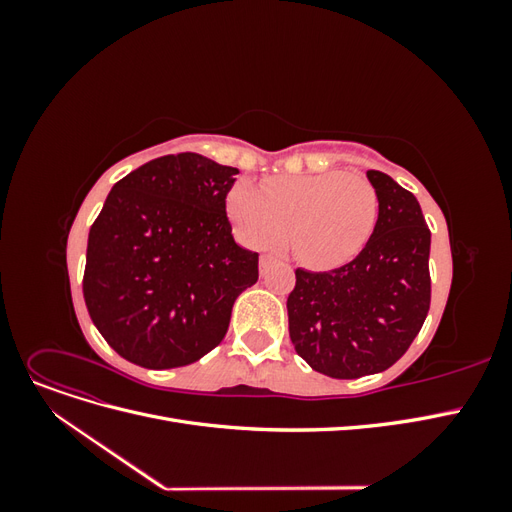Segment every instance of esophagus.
Wrapping results in <instances>:
<instances>
[{
	"mask_svg": "<svg viewBox=\"0 0 512 512\" xmlns=\"http://www.w3.org/2000/svg\"><path fill=\"white\" fill-rule=\"evenodd\" d=\"M275 262V256H271V254H265V256H260V273L265 275L267 271H269V267L273 265Z\"/></svg>",
	"mask_w": 512,
	"mask_h": 512,
	"instance_id": "esophagus-1",
	"label": "esophagus"
}]
</instances>
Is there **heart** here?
<instances>
[{
    "label": "heart",
    "instance_id": "1",
    "mask_svg": "<svg viewBox=\"0 0 512 512\" xmlns=\"http://www.w3.org/2000/svg\"><path fill=\"white\" fill-rule=\"evenodd\" d=\"M228 213L247 245L282 243L290 228L297 258L331 269L352 260L374 235L380 196L365 175L329 170L275 177L260 190L241 181L228 192Z\"/></svg>",
    "mask_w": 512,
    "mask_h": 512
}]
</instances>
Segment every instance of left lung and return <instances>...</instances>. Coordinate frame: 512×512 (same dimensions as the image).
Segmentation results:
<instances>
[{"label": "left lung", "mask_w": 512, "mask_h": 512, "mask_svg": "<svg viewBox=\"0 0 512 512\" xmlns=\"http://www.w3.org/2000/svg\"><path fill=\"white\" fill-rule=\"evenodd\" d=\"M380 218L361 254L333 271L297 269L290 342L320 374L352 380L389 369L421 331L431 303V232L412 192L367 170Z\"/></svg>", "instance_id": "8db88e82"}]
</instances>
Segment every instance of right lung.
<instances>
[{"mask_svg":"<svg viewBox=\"0 0 512 512\" xmlns=\"http://www.w3.org/2000/svg\"><path fill=\"white\" fill-rule=\"evenodd\" d=\"M237 168L198 153L151 160L113 185L91 224L83 294L117 354L183 367L218 346L258 252L232 239L226 196Z\"/></svg>","mask_w":512,"mask_h":512,"instance_id":"1","label":"right lung"}]
</instances>
